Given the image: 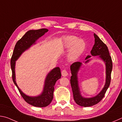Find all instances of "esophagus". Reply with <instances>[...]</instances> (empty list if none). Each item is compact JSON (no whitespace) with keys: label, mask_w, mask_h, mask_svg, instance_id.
Returning a JSON list of instances; mask_svg holds the SVG:
<instances>
[{"label":"esophagus","mask_w":122,"mask_h":122,"mask_svg":"<svg viewBox=\"0 0 122 122\" xmlns=\"http://www.w3.org/2000/svg\"><path fill=\"white\" fill-rule=\"evenodd\" d=\"M61 74L62 76H67L68 75V73L66 69H63L61 71Z\"/></svg>","instance_id":"obj_1"}]
</instances>
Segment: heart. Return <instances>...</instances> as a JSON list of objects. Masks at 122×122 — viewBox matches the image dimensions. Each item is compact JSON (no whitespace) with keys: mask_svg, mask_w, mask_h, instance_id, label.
<instances>
[{"mask_svg":"<svg viewBox=\"0 0 122 122\" xmlns=\"http://www.w3.org/2000/svg\"><path fill=\"white\" fill-rule=\"evenodd\" d=\"M60 42L61 48L62 49H70L67 55L68 60L69 62L77 60L86 48L84 41L75 36H63L60 39Z\"/></svg>","mask_w":122,"mask_h":122,"instance_id":"heart-1","label":"heart"}]
</instances>
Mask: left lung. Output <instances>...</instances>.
<instances>
[{
    "label": "left lung",
    "mask_w": 122,
    "mask_h": 122,
    "mask_svg": "<svg viewBox=\"0 0 122 122\" xmlns=\"http://www.w3.org/2000/svg\"><path fill=\"white\" fill-rule=\"evenodd\" d=\"M95 38V44L90 53L92 56H98L104 61L106 68V83L102 90L96 96L90 98H85L82 96L80 92L78 83L77 74L81 67L82 63L80 62H76L71 66V84L73 93L74 100L76 104L81 107H91L97 104L104 97L107 89L110 86L111 81V74L112 69V62L111 56L109 54L107 45L101 40L96 34H94ZM91 56L88 55L86 57L85 63L90 61Z\"/></svg>",
    "instance_id": "obj_1"
}]
</instances>
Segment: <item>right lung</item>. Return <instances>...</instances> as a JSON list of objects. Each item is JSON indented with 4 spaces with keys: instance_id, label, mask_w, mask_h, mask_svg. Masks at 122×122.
Masks as SVG:
<instances>
[{
    "instance_id": "add662e5",
    "label": "right lung",
    "mask_w": 122,
    "mask_h": 122,
    "mask_svg": "<svg viewBox=\"0 0 122 122\" xmlns=\"http://www.w3.org/2000/svg\"><path fill=\"white\" fill-rule=\"evenodd\" d=\"M48 31V30L46 28H42L37 30H30L27 32L16 42L11 59L12 79L20 94L24 100L28 104L34 107L40 108L48 106L52 101L55 84L57 80L61 77L60 68L59 67L54 68L48 73L45 79L44 87L42 93L39 96L32 97L26 95L18 87L15 81V61L20 56L22 53L30 48L32 45L36 44V41Z\"/></svg>"
}]
</instances>
